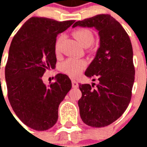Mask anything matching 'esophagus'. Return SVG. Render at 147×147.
Segmentation results:
<instances>
[{"mask_svg": "<svg viewBox=\"0 0 147 147\" xmlns=\"http://www.w3.org/2000/svg\"><path fill=\"white\" fill-rule=\"evenodd\" d=\"M71 84H72V87H73V88H77V87L79 86L78 83H77L76 80H71Z\"/></svg>", "mask_w": 147, "mask_h": 147, "instance_id": "esophagus-1", "label": "esophagus"}]
</instances>
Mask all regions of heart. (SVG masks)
<instances>
[{"label":"heart","instance_id":"b5f03b06","mask_svg":"<svg viewBox=\"0 0 147 147\" xmlns=\"http://www.w3.org/2000/svg\"><path fill=\"white\" fill-rule=\"evenodd\" d=\"M73 36L79 41L80 44L83 46L90 45L94 42V37L93 33L89 29H80L73 32ZM64 37L61 35L55 42V52L58 53L61 51V44ZM86 67V61L82 59L77 58H67L63 61L60 65V69L63 73L66 74L71 77H77L82 73Z\"/></svg>","mask_w":147,"mask_h":147}]
</instances>
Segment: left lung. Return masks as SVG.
Returning a JSON list of instances; mask_svg holds the SVG:
<instances>
[{
    "label": "left lung",
    "mask_w": 147,
    "mask_h": 147,
    "mask_svg": "<svg viewBox=\"0 0 147 147\" xmlns=\"http://www.w3.org/2000/svg\"><path fill=\"white\" fill-rule=\"evenodd\" d=\"M77 26L95 27L100 37L95 58L85 71L87 77H97L99 83L79 85L80 117L93 127L108 126L121 117L131 98L136 73L131 42L121 24L110 15H97L72 27Z\"/></svg>",
    "instance_id": "8db88e82"
}]
</instances>
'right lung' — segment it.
I'll return each mask as SVG.
<instances>
[{
    "label": "right lung",
    "instance_id": "add662e5",
    "mask_svg": "<svg viewBox=\"0 0 147 147\" xmlns=\"http://www.w3.org/2000/svg\"><path fill=\"white\" fill-rule=\"evenodd\" d=\"M74 22L34 16L25 22L11 41L5 66L8 98L15 113L30 128L45 131L53 126L59 105L71 88L66 75H57L56 81L49 86L43 83L42 77L57 63V34Z\"/></svg>",
    "mask_w": 147,
    "mask_h": 147
}]
</instances>
